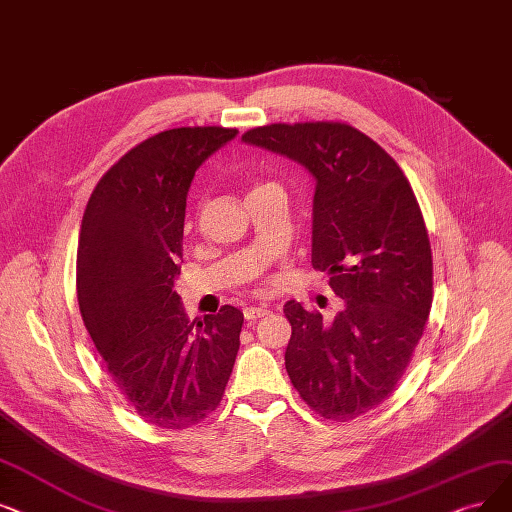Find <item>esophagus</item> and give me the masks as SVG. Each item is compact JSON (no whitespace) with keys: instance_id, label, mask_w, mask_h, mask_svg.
Listing matches in <instances>:
<instances>
[{"instance_id":"esophagus-1","label":"esophagus","mask_w":512,"mask_h":512,"mask_svg":"<svg viewBox=\"0 0 512 512\" xmlns=\"http://www.w3.org/2000/svg\"><path fill=\"white\" fill-rule=\"evenodd\" d=\"M269 313H271L269 306H245V309H243V317L248 319V321H254V319L264 317V315H269Z\"/></svg>"}]
</instances>
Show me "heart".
Instances as JSON below:
<instances>
[{
  "mask_svg": "<svg viewBox=\"0 0 512 512\" xmlns=\"http://www.w3.org/2000/svg\"><path fill=\"white\" fill-rule=\"evenodd\" d=\"M258 187H262V185H256V187H254V189H258Z\"/></svg>",
  "mask_w": 512,
  "mask_h": 512,
  "instance_id": "1",
  "label": "heart"
}]
</instances>
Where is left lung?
I'll list each match as a JSON object with an SVG mask.
<instances>
[{
    "label": "left lung",
    "mask_w": 512,
    "mask_h": 512,
    "mask_svg": "<svg viewBox=\"0 0 512 512\" xmlns=\"http://www.w3.org/2000/svg\"><path fill=\"white\" fill-rule=\"evenodd\" d=\"M241 138L315 178L311 262L344 306L325 321L285 302V370L311 410L349 422L395 391L431 313L433 256L416 195L378 142L340 121L271 124Z\"/></svg>",
    "instance_id": "obj_1"
}]
</instances>
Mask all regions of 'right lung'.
Listing matches in <instances>:
<instances>
[{
	"label": "right lung",
	"instance_id": "right-lung-1",
	"mask_svg": "<svg viewBox=\"0 0 512 512\" xmlns=\"http://www.w3.org/2000/svg\"><path fill=\"white\" fill-rule=\"evenodd\" d=\"M235 136L197 126L142 140L98 180L81 220V319L136 414L172 431L216 410L239 351V309L189 321L174 290L193 176Z\"/></svg>",
	"mask_w": 512,
	"mask_h": 512
}]
</instances>
